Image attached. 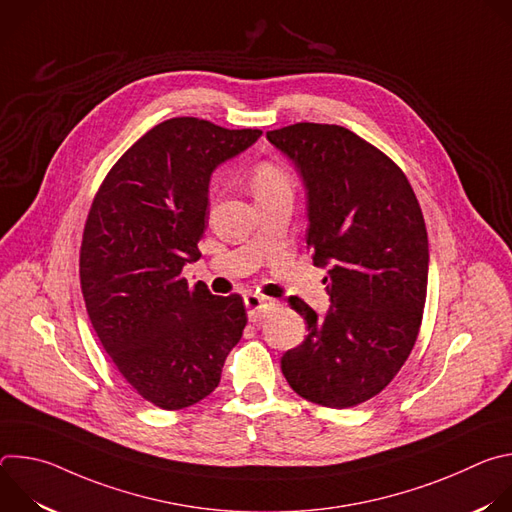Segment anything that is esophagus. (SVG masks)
I'll return each instance as SVG.
<instances>
[{"instance_id": "34e87169", "label": "esophagus", "mask_w": 512, "mask_h": 512, "mask_svg": "<svg viewBox=\"0 0 512 512\" xmlns=\"http://www.w3.org/2000/svg\"><path fill=\"white\" fill-rule=\"evenodd\" d=\"M271 306H275V304L263 296H257V294L245 296V308H247V316L251 322H259Z\"/></svg>"}]
</instances>
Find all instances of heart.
Listing matches in <instances>:
<instances>
[{
    "label": "heart",
    "mask_w": 512,
    "mask_h": 512,
    "mask_svg": "<svg viewBox=\"0 0 512 512\" xmlns=\"http://www.w3.org/2000/svg\"><path fill=\"white\" fill-rule=\"evenodd\" d=\"M251 188L255 196H263L281 188H289L287 172L275 162H261L251 172Z\"/></svg>",
    "instance_id": "b5f03b06"
}]
</instances>
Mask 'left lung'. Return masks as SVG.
I'll return each instance as SVG.
<instances>
[{"mask_svg":"<svg viewBox=\"0 0 512 512\" xmlns=\"http://www.w3.org/2000/svg\"><path fill=\"white\" fill-rule=\"evenodd\" d=\"M267 139L306 186V245L328 267L330 296L322 316L289 298L308 336L281 356V371L312 403L354 407L393 381L417 340L429 267L423 214L395 162L346 127L296 123Z\"/></svg>","mask_w":512,"mask_h":512,"instance_id":"left-lung-1","label":"left lung"}]
</instances>
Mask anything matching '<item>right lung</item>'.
<instances>
[{
  "label": "right lung",
  "instance_id": "right-lung-1",
  "mask_svg": "<svg viewBox=\"0 0 512 512\" xmlns=\"http://www.w3.org/2000/svg\"><path fill=\"white\" fill-rule=\"evenodd\" d=\"M259 137L168 119L131 145L93 200L81 247L87 312L123 379L162 409L210 395L243 336V298L212 296L180 273L200 259L212 172Z\"/></svg>",
  "mask_w": 512,
  "mask_h": 512
}]
</instances>
